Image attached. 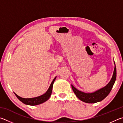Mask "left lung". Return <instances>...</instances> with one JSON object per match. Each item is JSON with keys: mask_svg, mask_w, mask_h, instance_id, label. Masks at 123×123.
<instances>
[{"mask_svg": "<svg viewBox=\"0 0 123 123\" xmlns=\"http://www.w3.org/2000/svg\"><path fill=\"white\" fill-rule=\"evenodd\" d=\"M114 64H115V68H114L112 77L110 81L105 86L101 88L96 91L91 92V93H85V92L79 91L74 85H71L72 89L77 98L82 102L86 103H96L99 102L106 98L111 91L116 80L117 71H116L115 62H114Z\"/></svg>", "mask_w": 123, "mask_h": 123, "instance_id": "obj_1", "label": "left lung"}]
</instances>
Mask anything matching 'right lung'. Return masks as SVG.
<instances>
[{"label":"right lung","instance_id":"add662e5","mask_svg":"<svg viewBox=\"0 0 123 123\" xmlns=\"http://www.w3.org/2000/svg\"><path fill=\"white\" fill-rule=\"evenodd\" d=\"M55 77V78L53 79V81H52V83L51 84L50 86H49V88L48 90H47V91L45 92L44 94H42V95L39 96L38 97H34V98H22L21 97L17 95L16 93L14 94L16 96V97L18 98V99L21 101V102L23 103L24 104H25L26 105H31V106H34V105H39L42 104V103H44L49 99L50 97V96L51 95L52 93V88H53V83L55 82V81L56 79Z\"/></svg>","mask_w":123,"mask_h":123}]
</instances>
